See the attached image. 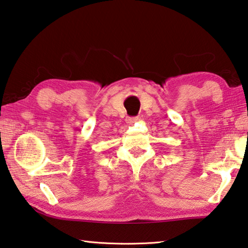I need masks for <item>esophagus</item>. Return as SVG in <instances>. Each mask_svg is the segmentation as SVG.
<instances>
[{"label":"esophagus","instance_id":"obj_1","mask_svg":"<svg viewBox=\"0 0 248 248\" xmlns=\"http://www.w3.org/2000/svg\"><path fill=\"white\" fill-rule=\"evenodd\" d=\"M138 120H139V117H130V118L127 119V123L131 124L133 123H136V121H138Z\"/></svg>","mask_w":248,"mask_h":248}]
</instances>
